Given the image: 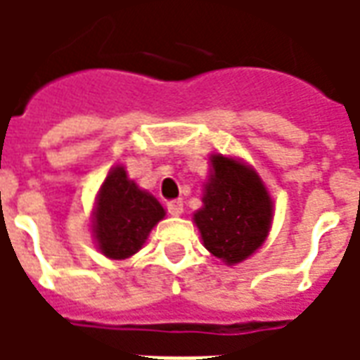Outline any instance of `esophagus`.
I'll return each instance as SVG.
<instances>
[{
	"label": "esophagus",
	"instance_id": "esophagus-1",
	"mask_svg": "<svg viewBox=\"0 0 360 360\" xmlns=\"http://www.w3.org/2000/svg\"><path fill=\"white\" fill-rule=\"evenodd\" d=\"M167 212L172 214V216H181L183 214V200H169L167 202Z\"/></svg>",
	"mask_w": 360,
	"mask_h": 360
}]
</instances>
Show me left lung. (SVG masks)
I'll use <instances>...</instances> for the list:
<instances>
[{"label":"left lung","instance_id":"1","mask_svg":"<svg viewBox=\"0 0 360 360\" xmlns=\"http://www.w3.org/2000/svg\"><path fill=\"white\" fill-rule=\"evenodd\" d=\"M204 206L195 214L204 247L227 264L249 258L271 226V198L250 167L231 158L212 156Z\"/></svg>","mask_w":360,"mask_h":360}]
</instances>
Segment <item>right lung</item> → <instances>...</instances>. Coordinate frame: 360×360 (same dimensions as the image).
<instances>
[{"instance_id": "obj_1", "label": "right lung", "mask_w": 360, "mask_h": 360, "mask_svg": "<svg viewBox=\"0 0 360 360\" xmlns=\"http://www.w3.org/2000/svg\"><path fill=\"white\" fill-rule=\"evenodd\" d=\"M164 216L162 204L127 179L123 167H115L103 181L96 204L94 233L98 247L113 260L133 257Z\"/></svg>"}]
</instances>
